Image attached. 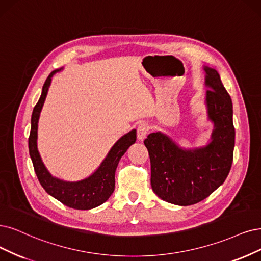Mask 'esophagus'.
Returning a JSON list of instances; mask_svg holds the SVG:
<instances>
[{"label":"esophagus","instance_id":"esophagus-1","mask_svg":"<svg viewBox=\"0 0 261 261\" xmlns=\"http://www.w3.org/2000/svg\"><path fill=\"white\" fill-rule=\"evenodd\" d=\"M148 131H149L148 124H147V123H145V122L141 123V124L139 125V127H138V131H137L139 141H143L144 139H145V138H146V136H147Z\"/></svg>","mask_w":261,"mask_h":261}]
</instances>
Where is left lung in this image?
Wrapping results in <instances>:
<instances>
[{
    "mask_svg": "<svg viewBox=\"0 0 261 261\" xmlns=\"http://www.w3.org/2000/svg\"><path fill=\"white\" fill-rule=\"evenodd\" d=\"M205 71V96L208 119L214 123L205 146L185 149L160 131L144 141L150 159L152 191L169 203L191 205L207 198L227 178L233 160L236 131L232 101L218 72Z\"/></svg>",
    "mask_w": 261,
    "mask_h": 261,
    "instance_id": "1",
    "label": "left lung"
}]
</instances>
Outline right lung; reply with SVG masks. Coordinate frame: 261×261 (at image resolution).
Returning a JSON list of instances; mask_svg holds the SVG:
<instances>
[{
	"label": "right lung",
	"mask_w": 261,
	"mask_h": 261,
	"mask_svg": "<svg viewBox=\"0 0 261 261\" xmlns=\"http://www.w3.org/2000/svg\"><path fill=\"white\" fill-rule=\"evenodd\" d=\"M61 70L62 67L55 70L47 77L43 86L41 98L33 109L31 131L29 137V152H30L36 176L48 195L69 207L75 210H90L103 204L114 192L116 169L123 153L133 143H136L137 130H131L116 142L100 167L89 177L79 181H65L54 177L44 166L40 152L37 150V123L48 89H49L51 77Z\"/></svg>",
	"instance_id": "add662e5"
}]
</instances>
